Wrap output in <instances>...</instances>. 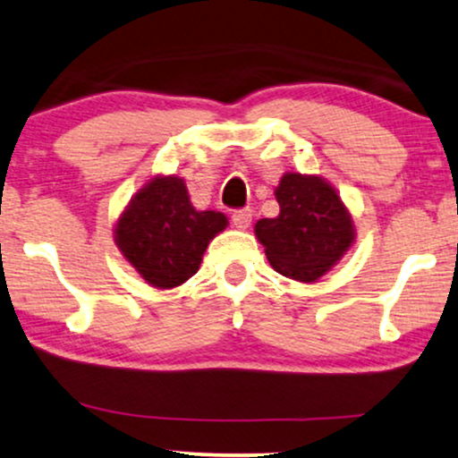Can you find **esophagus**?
<instances>
[{
	"label": "esophagus",
	"mask_w": 458,
	"mask_h": 458,
	"mask_svg": "<svg viewBox=\"0 0 458 458\" xmlns=\"http://www.w3.org/2000/svg\"><path fill=\"white\" fill-rule=\"evenodd\" d=\"M231 220L238 229H248L252 223V210H235L231 214Z\"/></svg>",
	"instance_id": "obj_1"
}]
</instances>
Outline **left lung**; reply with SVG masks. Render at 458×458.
Here are the masks:
<instances>
[{
  "instance_id": "8db88e82",
  "label": "left lung",
  "mask_w": 458,
  "mask_h": 458,
  "mask_svg": "<svg viewBox=\"0 0 458 458\" xmlns=\"http://www.w3.org/2000/svg\"><path fill=\"white\" fill-rule=\"evenodd\" d=\"M274 193L280 214L259 220L257 240L276 272L297 282H316L352 246V216L337 191L320 176L289 172Z\"/></svg>"
}]
</instances>
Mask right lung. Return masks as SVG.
<instances>
[{"label": "right lung", "instance_id": "obj_1", "mask_svg": "<svg viewBox=\"0 0 458 458\" xmlns=\"http://www.w3.org/2000/svg\"><path fill=\"white\" fill-rule=\"evenodd\" d=\"M229 225L225 214L195 210L182 178L146 182L116 220L123 257L155 289H174L199 269L203 252Z\"/></svg>", "mask_w": 458, "mask_h": 458}]
</instances>
